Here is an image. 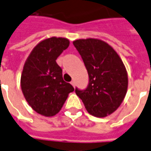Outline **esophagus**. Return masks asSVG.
<instances>
[{"label": "esophagus", "mask_w": 151, "mask_h": 151, "mask_svg": "<svg viewBox=\"0 0 151 151\" xmlns=\"http://www.w3.org/2000/svg\"><path fill=\"white\" fill-rule=\"evenodd\" d=\"M70 84L72 85V86H73V87H75V86H76V82H75V81H72L70 82Z\"/></svg>", "instance_id": "obj_1"}]
</instances>
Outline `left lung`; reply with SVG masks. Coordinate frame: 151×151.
Instances as JSON below:
<instances>
[{"mask_svg":"<svg viewBox=\"0 0 151 151\" xmlns=\"http://www.w3.org/2000/svg\"><path fill=\"white\" fill-rule=\"evenodd\" d=\"M89 76L85 91L76 89L91 116L104 118L116 111L125 99L128 75L120 55L104 40L95 38L73 41Z\"/></svg>","mask_w":151,"mask_h":151,"instance_id":"1","label":"left lung"}]
</instances>
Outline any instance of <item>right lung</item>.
I'll return each instance as SVG.
<instances>
[{
  "label": "right lung",
  "instance_id": "obj_1",
  "mask_svg": "<svg viewBox=\"0 0 151 151\" xmlns=\"http://www.w3.org/2000/svg\"><path fill=\"white\" fill-rule=\"evenodd\" d=\"M69 45L66 38H46L33 48L24 64L21 91L29 106L41 116H55L74 91L73 86L63 80L62 70L55 61Z\"/></svg>",
  "mask_w": 151,
  "mask_h": 151
}]
</instances>
